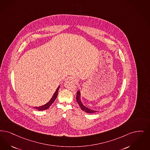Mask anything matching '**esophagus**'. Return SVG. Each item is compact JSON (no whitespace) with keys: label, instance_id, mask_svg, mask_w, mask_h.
Wrapping results in <instances>:
<instances>
[{"label":"esophagus","instance_id":"obj_1","mask_svg":"<svg viewBox=\"0 0 150 150\" xmlns=\"http://www.w3.org/2000/svg\"><path fill=\"white\" fill-rule=\"evenodd\" d=\"M71 80H73V81H74V82H76V81H78V80H77V79H76L75 78H71Z\"/></svg>","mask_w":150,"mask_h":150}]
</instances>
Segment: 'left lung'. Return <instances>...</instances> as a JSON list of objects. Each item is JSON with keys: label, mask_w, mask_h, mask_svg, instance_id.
<instances>
[{"label": "left lung", "mask_w": 150, "mask_h": 150, "mask_svg": "<svg viewBox=\"0 0 150 150\" xmlns=\"http://www.w3.org/2000/svg\"><path fill=\"white\" fill-rule=\"evenodd\" d=\"M76 101L77 103H78V104L79 105L80 107L81 108V109L85 111V112L88 113H96L97 111L96 110H91L89 108H88V107H86L85 106H84V104L82 103L81 100V96H80V91H77V94H76Z\"/></svg>", "instance_id": "left-lung-1"}]
</instances>
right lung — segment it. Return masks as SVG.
Instances as JSON below:
<instances>
[{
  "label": "right lung",
  "instance_id": "obj_1",
  "mask_svg": "<svg viewBox=\"0 0 150 150\" xmlns=\"http://www.w3.org/2000/svg\"><path fill=\"white\" fill-rule=\"evenodd\" d=\"M59 88H60V86H59V87L57 88V89L56 90V91L54 92V96L52 97V98L51 99V100L49 101V102L46 103V104L41 106V107H34L35 108H36V109L38 110H46L48 108H50V107L51 106V105L54 103V101L56 100L57 95H58V91L59 89Z\"/></svg>",
  "mask_w": 150,
  "mask_h": 150
}]
</instances>
